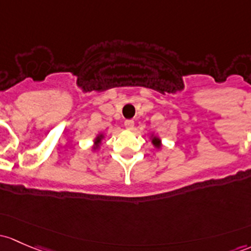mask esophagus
<instances>
[{
    "label": "esophagus",
    "instance_id": "34e87169",
    "mask_svg": "<svg viewBox=\"0 0 251 251\" xmlns=\"http://www.w3.org/2000/svg\"><path fill=\"white\" fill-rule=\"evenodd\" d=\"M124 125H125V127L127 128V130H132L133 126H134V121L133 120H126L125 123H124Z\"/></svg>",
    "mask_w": 251,
    "mask_h": 251
}]
</instances>
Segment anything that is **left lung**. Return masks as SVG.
I'll list each match as a JSON object with an SVG mask.
<instances>
[{"label":"left lung","instance_id":"1","mask_svg":"<svg viewBox=\"0 0 251 251\" xmlns=\"http://www.w3.org/2000/svg\"><path fill=\"white\" fill-rule=\"evenodd\" d=\"M152 143H154L155 146H157V147L160 146V142H159V139H157V138H154V139H152Z\"/></svg>","mask_w":251,"mask_h":251}]
</instances>
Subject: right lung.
Instances as JSON below:
<instances>
[{
  "label": "right lung",
  "instance_id": "add662e5",
  "mask_svg": "<svg viewBox=\"0 0 251 251\" xmlns=\"http://www.w3.org/2000/svg\"><path fill=\"white\" fill-rule=\"evenodd\" d=\"M100 141H101V139H100V137H99V138H97V142H100Z\"/></svg>",
  "mask_w": 251,
  "mask_h": 251
}]
</instances>
